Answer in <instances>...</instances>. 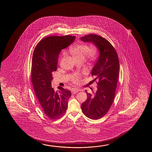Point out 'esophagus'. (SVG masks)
<instances>
[{
	"instance_id": "34e87169",
	"label": "esophagus",
	"mask_w": 152,
	"mask_h": 152,
	"mask_svg": "<svg viewBox=\"0 0 152 152\" xmlns=\"http://www.w3.org/2000/svg\"><path fill=\"white\" fill-rule=\"evenodd\" d=\"M79 90L76 89H74L72 90V94H77V92H78L79 91Z\"/></svg>"
}]
</instances>
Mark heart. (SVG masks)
<instances>
[{
  "instance_id": "heart-1",
  "label": "heart",
  "mask_w": 152,
  "mask_h": 152,
  "mask_svg": "<svg viewBox=\"0 0 152 152\" xmlns=\"http://www.w3.org/2000/svg\"><path fill=\"white\" fill-rule=\"evenodd\" d=\"M69 51L75 60L84 59L86 55L90 58L94 60L97 55V50L96 48L91 47L89 49L86 44H78L72 46L69 48ZM74 79L75 81H78L79 80V77L76 76L74 78Z\"/></svg>"
}]
</instances>
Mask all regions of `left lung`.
Instances as JSON below:
<instances>
[{"mask_svg": "<svg viewBox=\"0 0 152 152\" xmlns=\"http://www.w3.org/2000/svg\"><path fill=\"white\" fill-rule=\"evenodd\" d=\"M80 40L93 44L99 52L91 71L92 76L96 77L94 80H98L97 90L94 96L86 90L87 99L81 106L85 116L99 119L107 113L114 99L119 72L118 56L110 42L101 36L90 34Z\"/></svg>", "mask_w": 152, "mask_h": 152, "instance_id": "left-lung-1", "label": "left lung"}]
</instances>
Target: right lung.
Here are the masks:
<instances>
[{
    "instance_id": "add662e5",
    "label": "right lung",
    "mask_w": 152,
    "mask_h": 152,
    "mask_svg": "<svg viewBox=\"0 0 152 152\" xmlns=\"http://www.w3.org/2000/svg\"><path fill=\"white\" fill-rule=\"evenodd\" d=\"M75 36H49L36 46L32 58L31 81L36 96L44 113L55 119L64 114L72 94L69 90L58 87L55 91L51 86L53 72L57 69L61 50L70 45Z\"/></svg>"
}]
</instances>
